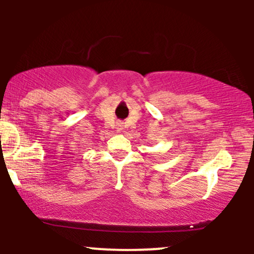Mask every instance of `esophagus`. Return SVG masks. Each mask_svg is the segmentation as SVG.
<instances>
[{
    "label": "esophagus",
    "instance_id": "obj_1",
    "mask_svg": "<svg viewBox=\"0 0 254 254\" xmlns=\"http://www.w3.org/2000/svg\"><path fill=\"white\" fill-rule=\"evenodd\" d=\"M118 131H122V125H119L118 127Z\"/></svg>",
    "mask_w": 254,
    "mask_h": 254
}]
</instances>
